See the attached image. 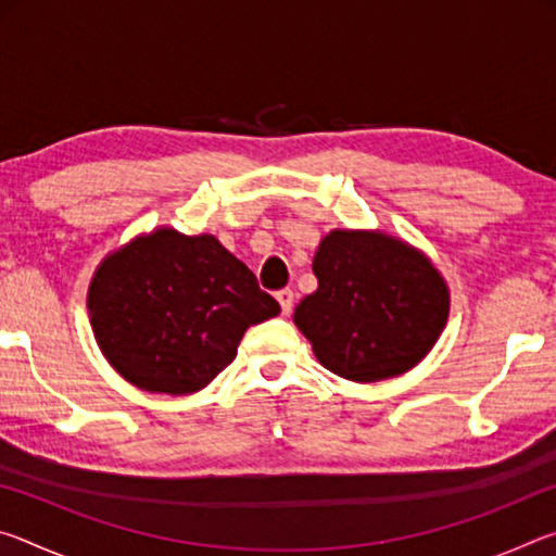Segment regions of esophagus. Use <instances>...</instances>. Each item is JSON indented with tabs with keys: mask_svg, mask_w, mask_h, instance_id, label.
Returning a JSON list of instances; mask_svg holds the SVG:
<instances>
[{
	"mask_svg": "<svg viewBox=\"0 0 556 556\" xmlns=\"http://www.w3.org/2000/svg\"><path fill=\"white\" fill-rule=\"evenodd\" d=\"M277 301L281 306V314H289L291 306H294V291L291 289H279L277 291Z\"/></svg>",
	"mask_w": 556,
	"mask_h": 556,
	"instance_id": "34e87169",
	"label": "esophagus"
}]
</instances>
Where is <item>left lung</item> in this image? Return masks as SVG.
<instances>
[{
    "label": "left lung",
    "instance_id": "obj_1",
    "mask_svg": "<svg viewBox=\"0 0 556 556\" xmlns=\"http://www.w3.org/2000/svg\"><path fill=\"white\" fill-rule=\"evenodd\" d=\"M318 289L294 312L326 370L353 382L407 372L437 343L448 289L434 265L382 232L333 230L314 257Z\"/></svg>",
    "mask_w": 556,
    "mask_h": 556
}]
</instances>
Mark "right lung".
Returning a JSON list of instances; mask_svg holds the SVG:
<instances>
[{"label":"right lung","mask_w":556,"mask_h":556,"mask_svg":"<svg viewBox=\"0 0 556 556\" xmlns=\"http://www.w3.org/2000/svg\"><path fill=\"white\" fill-rule=\"evenodd\" d=\"M88 312L122 378L147 392L191 394L228 368L252 324L281 308L213 235L162 228L102 262Z\"/></svg>","instance_id":"1"}]
</instances>
